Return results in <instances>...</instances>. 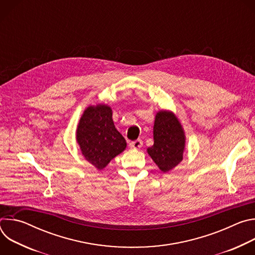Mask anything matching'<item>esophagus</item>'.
Returning <instances> with one entry per match:
<instances>
[{
	"label": "esophagus",
	"mask_w": 255,
	"mask_h": 255,
	"mask_svg": "<svg viewBox=\"0 0 255 255\" xmlns=\"http://www.w3.org/2000/svg\"><path fill=\"white\" fill-rule=\"evenodd\" d=\"M142 145H143L142 140L137 139V140H135V141L130 142L129 146H130V148H132V149H140V148L142 147Z\"/></svg>",
	"instance_id": "1"
}]
</instances>
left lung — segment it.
<instances>
[{
	"label": "left lung",
	"instance_id": "obj_1",
	"mask_svg": "<svg viewBox=\"0 0 255 255\" xmlns=\"http://www.w3.org/2000/svg\"><path fill=\"white\" fill-rule=\"evenodd\" d=\"M153 139L154 143L147 152L161 171L171 170L183 160L186 136L172 112H157L153 126Z\"/></svg>",
	"mask_w": 255,
	"mask_h": 255
}]
</instances>
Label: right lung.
I'll list each match as a JSON object with an SVG mask.
<instances>
[{"instance_id":"right-lung-1","label":"right lung","mask_w":255,"mask_h":255,"mask_svg":"<svg viewBox=\"0 0 255 255\" xmlns=\"http://www.w3.org/2000/svg\"><path fill=\"white\" fill-rule=\"evenodd\" d=\"M77 140L84 157L100 170L127 146L126 140L115 128L112 109L103 104L89 106L84 111Z\"/></svg>"}]
</instances>
